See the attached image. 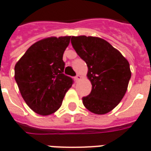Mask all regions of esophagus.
Here are the masks:
<instances>
[{"mask_svg":"<svg viewBox=\"0 0 151 151\" xmlns=\"http://www.w3.org/2000/svg\"><path fill=\"white\" fill-rule=\"evenodd\" d=\"M81 78H82V76H80V75H77L75 77V79H76V81H79V80H80V79H81Z\"/></svg>","mask_w":151,"mask_h":151,"instance_id":"esophagus-1","label":"esophagus"}]
</instances>
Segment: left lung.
<instances>
[{"mask_svg": "<svg viewBox=\"0 0 151 151\" xmlns=\"http://www.w3.org/2000/svg\"><path fill=\"white\" fill-rule=\"evenodd\" d=\"M71 42L87 65L92 89L83 103L91 113L110 112L124 96L132 72L128 60L107 41L99 37L72 36Z\"/></svg>", "mask_w": 151, "mask_h": 151, "instance_id": "8db88e82", "label": "left lung"}]
</instances>
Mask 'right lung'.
I'll return each mask as SVG.
<instances>
[{"label": "right lung", "instance_id": "right-lung-1", "mask_svg": "<svg viewBox=\"0 0 151 151\" xmlns=\"http://www.w3.org/2000/svg\"><path fill=\"white\" fill-rule=\"evenodd\" d=\"M71 36L49 37L34 43L15 65V79L30 108L42 116L55 113L62 105L72 79L63 72V54Z\"/></svg>", "mask_w": 151, "mask_h": 151}]
</instances>
